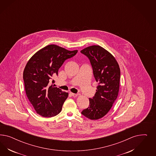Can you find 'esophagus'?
I'll use <instances>...</instances> for the list:
<instances>
[{"instance_id": "1", "label": "esophagus", "mask_w": 156, "mask_h": 156, "mask_svg": "<svg viewBox=\"0 0 156 156\" xmlns=\"http://www.w3.org/2000/svg\"><path fill=\"white\" fill-rule=\"evenodd\" d=\"M70 94L73 96V97H77V95L78 94H75V93H70Z\"/></svg>"}]
</instances>
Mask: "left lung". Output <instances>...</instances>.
Segmentation results:
<instances>
[{
    "instance_id": "1",
    "label": "left lung",
    "mask_w": 156,
    "mask_h": 156,
    "mask_svg": "<svg viewBox=\"0 0 156 156\" xmlns=\"http://www.w3.org/2000/svg\"><path fill=\"white\" fill-rule=\"evenodd\" d=\"M80 52L89 58L95 79L98 82L94 97L89 98V106L81 113L96 120L109 112L118 97L120 69L113 55L100 46H91Z\"/></svg>"
}]
</instances>
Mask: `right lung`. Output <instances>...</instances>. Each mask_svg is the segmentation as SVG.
Masks as SVG:
<instances>
[{
  "instance_id": "1",
  "label": "right lung",
  "mask_w": 156,
  "mask_h": 156,
  "mask_svg": "<svg viewBox=\"0 0 156 156\" xmlns=\"http://www.w3.org/2000/svg\"><path fill=\"white\" fill-rule=\"evenodd\" d=\"M77 52L49 44L39 50L27 62L23 75L24 88L29 101L39 115L51 117L61 112L69 93L52 84L50 86L49 82L58 75L65 61Z\"/></svg>"
}]
</instances>
